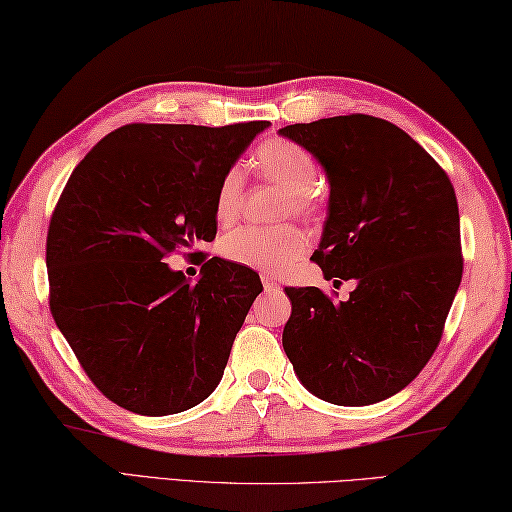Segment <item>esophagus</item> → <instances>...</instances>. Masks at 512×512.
Masks as SVG:
<instances>
[{"mask_svg":"<svg viewBox=\"0 0 512 512\" xmlns=\"http://www.w3.org/2000/svg\"><path fill=\"white\" fill-rule=\"evenodd\" d=\"M263 287H265V291H278L280 289V285L276 283V278H271L269 274L263 276Z\"/></svg>","mask_w":512,"mask_h":512,"instance_id":"34e87169","label":"esophagus"}]
</instances>
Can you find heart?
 I'll return each mask as SVG.
<instances>
[{"label":"heart","instance_id":"heart-1","mask_svg":"<svg viewBox=\"0 0 512 512\" xmlns=\"http://www.w3.org/2000/svg\"><path fill=\"white\" fill-rule=\"evenodd\" d=\"M252 163L258 176L287 192L285 214L294 212L302 218H314L320 212L316 190L320 170L314 156L302 145L289 139L265 141L256 150ZM243 187L241 168H229L223 174L214 196V214L221 225H229L241 212ZM307 249V234L294 225L274 229L241 227L225 234L221 241V254L229 263L267 271V274H283L307 254Z\"/></svg>","mask_w":512,"mask_h":512}]
</instances>
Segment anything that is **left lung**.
Wrapping results in <instances>:
<instances>
[{
    "mask_svg": "<svg viewBox=\"0 0 512 512\" xmlns=\"http://www.w3.org/2000/svg\"><path fill=\"white\" fill-rule=\"evenodd\" d=\"M316 156L329 212L314 260L347 300L285 287L283 347L316 398L364 406L415 380L442 340L462 280L460 212L446 172L409 134L369 114L278 130Z\"/></svg>",
    "mask_w": 512,
    "mask_h": 512,
    "instance_id": "left-lung-1",
    "label": "left lung"
}]
</instances>
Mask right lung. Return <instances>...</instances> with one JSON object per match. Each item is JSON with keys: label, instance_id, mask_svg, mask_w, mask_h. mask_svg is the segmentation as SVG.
Wrapping results in <instances>:
<instances>
[{"label": "right lung", "instance_id": "obj_1", "mask_svg": "<svg viewBox=\"0 0 512 512\" xmlns=\"http://www.w3.org/2000/svg\"><path fill=\"white\" fill-rule=\"evenodd\" d=\"M267 125L130 123L72 170L46 238L50 311L123 409L181 413L221 382L260 278L214 256L190 283L165 258L214 241L216 187Z\"/></svg>", "mask_w": 512, "mask_h": 512}]
</instances>
